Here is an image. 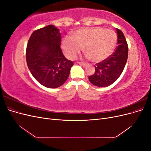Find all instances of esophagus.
Returning <instances> with one entry per match:
<instances>
[{"label":"esophagus","instance_id":"obj_1","mask_svg":"<svg viewBox=\"0 0 151 151\" xmlns=\"http://www.w3.org/2000/svg\"><path fill=\"white\" fill-rule=\"evenodd\" d=\"M78 63L79 65H82V66H83V67H85V66H86L87 65V63H83V62H78Z\"/></svg>","mask_w":151,"mask_h":151}]
</instances>
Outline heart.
<instances>
[{
    "label": "heart",
    "instance_id": "b5f03b06",
    "mask_svg": "<svg viewBox=\"0 0 151 151\" xmlns=\"http://www.w3.org/2000/svg\"><path fill=\"white\" fill-rule=\"evenodd\" d=\"M116 42L117 36L113 30L94 27L77 30L73 38H64L62 48L70 59L75 58L84 48L87 57L94 62H100L111 55Z\"/></svg>",
    "mask_w": 151,
    "mask_h": 151
}]
</instances>
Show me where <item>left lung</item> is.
Here are the masks:
<instances>
[{"instance_id":"left-lung-1","label":"left lung","mask_w":151,"mask_h":151,"mask_svg":"<svg viewBox=\"0 0 151 151\" xmlns=\"http://www.w3.org/2000/svg\"><path fill=\"white\" fill-rule=\"evenodd\" d=\"M118 46L111 55L96 64L95 72L89 76V80L97 87H107L115 82L124 69L128 58V45L123 32L116 29Z\"/></svg>"}]
</instances>
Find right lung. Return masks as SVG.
Returning a JSON list of instances; mask_svg holds the SVG:
<instances>
[{"label": "right lung", "instance_id": "obj_1", "mask_svg": "<svg viewBox=\"0 0 151 151\" xmlns=\"http://www.w3.org/2000/svg\"><path fill=\"white\" fill-rule=\"evenodd\" d=\"M61 33L48 25L31 34L26 48V62L31 74L48 88H57L65 83L74 65L60 48Z\"/></svg>", "mask_w": 151, "mask_h": 151}]
</instances>
